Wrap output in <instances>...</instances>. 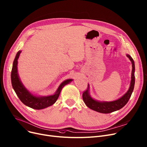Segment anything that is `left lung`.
Here are the masks:
<instances>
[{
    "instance_id": "8db88e82",
    "label": "left lung",
    "mask_w": 147,
    "mask_h": 147,
    "mask_svg": "<svg viewBox=\"0 0 147 147\" xmlns=\"http://www.w3.org/2000/svg\"><path fill=\"white\" fill-rule=\"evenodd\" d=\"M126 56L132 63V70L131 73V81L130 87L127 92L122 96L121 98L112 102H100L93 99L89 94V85L88 84L87 89L83 93V99L86 105L90 109L102 113H109L116 111H118L127 103L130 99L135 85V64L132 58L129 55Z\"/></svg>"
}]
</instances>
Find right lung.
<instances>
[{"instance_id": "1", "label": "right lung", "mask_w": 147, "mask_h": 147, "mask_svg": "<svg viewBox=\"0 0 147 147\" xmlns=\"http://www.w3.org/2000/svg\"><path fill=\"white\" fill-rule=\"evenodd\" d=\"M21 51H19L15 58L13 63L11 72V82L16 95L20 100L26 106L34 109H42L53 105L57 101L59 97L63 87L66 84L70 83L72 79H68L63 82L58 87L55 94L47 96H36L29 92L22 83L19 79L18 74V59Z\"/></svg>"}]
</instances>
